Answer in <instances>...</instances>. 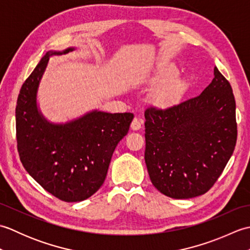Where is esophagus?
I'll return each instance as SVG.
<instances>
[{
    "label": "esophagus",
    "instance_id": "34e87169",
    "mask_svg": "<svg viewBox=\"0 0 250 250\" xmlns=\"http://www.w3.org/2000/svg\"><path fill=\"white\" fill-rule=\"evenodd\" d=\"M142 124H143V120L140 119V118H136V117H135L133 121H132V124H131V129L134 130V131L140 130L142 128Z\"/></svg>",
    "mask_w": 250,
    "mask_h": 250
}]
</instances>
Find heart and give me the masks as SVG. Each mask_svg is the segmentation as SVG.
Wrapping results in <instances>:
<instances>
[{"label": "heart", "mask_w": 250, "mask_h": 250, "mask_svg": "<svg viewBox=\"0 0 250 250\" xmlns=\"http://www.w3.org/2000/svg\"><path fill=\"white\" fill-rule=\"evenodd\" d=\"M178 74L177 67L172 63L162 62L157 66L150 82L153 84H160L151 95V100L159 107H168L177 103L183 97L187 83L183 78L175 77Z\"/></svg>", "instance_id": "obj_1"}]
</instances>
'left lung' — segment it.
I'll list each match as a JSON object with an SVG mask.
<instances>
[{
	"instance_id": "1",
	"label": "left lung",
	"mask_w": 250,
	"mask_h": 250,
	"mask_svg": "<svg viewBox=\"0 0 250 250\" xmlns=\"http://www.w3.org/2000/svg\"><path fill=\"white\" fill-rule=\"evenodd\" d=\"M204 91L166 109L145 110V162L152 185L169 198L206 193L219 178L236 145L235 99L214 68Z\"/></svg>"
}]
</instances>
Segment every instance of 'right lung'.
<instances>
[{"label":"right lung","mask_w":250,"mask_h":250,"mask_svg":"<svg viewBox=\"0 0 250 250\" xmlns=\"http://www.w3.org/2000/svg\"><path fill=\"white\" fill-rule=\"evenodd\" d=\"M48 51L25 79L16 106L20 161L46 191L64 202H79L103 185L111 156L126 135L134 115L92 111L65 125H51L37 110L36 91L51 56Z\"/></svg>","instance_id":"obj_1"}]
</instances>
